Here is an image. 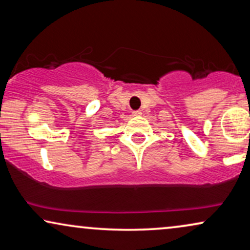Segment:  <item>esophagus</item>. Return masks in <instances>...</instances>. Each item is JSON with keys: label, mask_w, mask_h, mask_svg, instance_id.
Masks as SVG:
<instances>
[{"label": "esophagus", "mask_w": 250, "mask_h": 250, "mask_svg": "<svg viewBox=\"0 0 250 250\" xmlns=\"http://www.w3.org/2000/svg\"><path fill=\"white\" fill-rule=\"evenodd\" d=\"M133 116H135V117H140V116H142V111L141 110L133 111Z\"/></svg>", "instance_id": "1"}]
</instances>
